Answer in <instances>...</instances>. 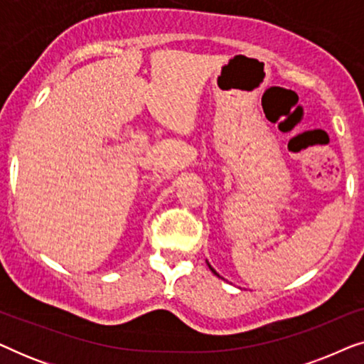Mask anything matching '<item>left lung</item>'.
<instances>
[{
    "label": "left lung",
    "mask_w": 364,
    "mask_h": 364,
    "mask_svg": "<svg viewBox=\"0 0 364 364\" xmlns=\"http://www.w3.org/2000/svg\"><path fill=\"white\" fill-rule=\"evenodd\" d=\"M205 262H207V260H205ZM207 265H208V268H210V270H212V272H213V273H215V275H217V277H220V275H218V273H217V272H215V270H213V267H212V265H210V263H208V262H207Z\"/></svg>",
    "instance_id": "8db88e82"
}]
</instances>
